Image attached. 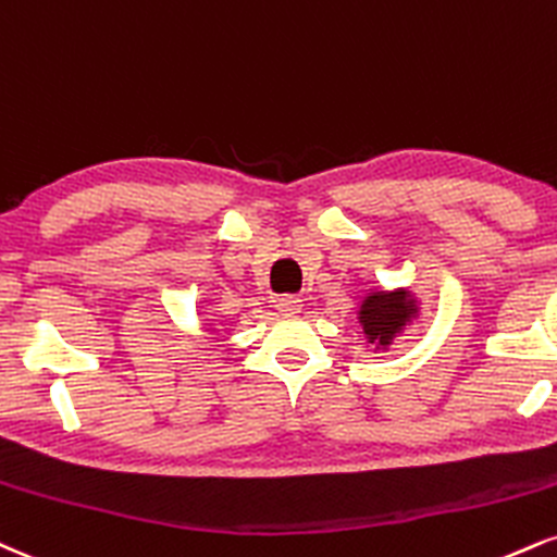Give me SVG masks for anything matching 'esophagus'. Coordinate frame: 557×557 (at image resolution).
Returning a JSON list of instances; mask_svg holds the SVG:
<instances>
[{"label":"esophagus","mask_w":557,"mask_h":557,"mask_svg":"<svg viewBox=\"0 0 557 557\" xmlns=\"http://www.w3.org/2000/svg\"><path fill=\"white\" fill-rule=\"evenodd\" d=\"M274 306H277L280 313H285V317H293V313L300 311V298H293V296H283L274 300Z\"/></svg>","instance_id":"obj_1"}]
</instances>
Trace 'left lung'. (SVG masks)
<instances>
[{
	"label": "left lung",
	"mask_w": 557,
	"mask_h": 557,
	"mask_svg": "<svg viewBox=\"0 0 557 557\" xmlns=\"http://www.w3.org/2000/svg\"><path fill=\"white\" fill-rule=\"evenodd\" d=\"M418 313V304L410 293L397 290V293H371L360 306V324L368 343H376L379 347H388L392 339L405 330L407 321Z\"/></svg>",
	"instance_id": "left-lung-1"
}]
</instances>
